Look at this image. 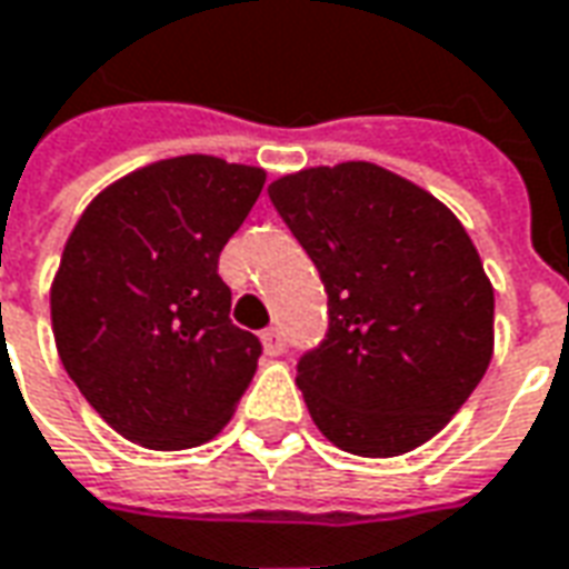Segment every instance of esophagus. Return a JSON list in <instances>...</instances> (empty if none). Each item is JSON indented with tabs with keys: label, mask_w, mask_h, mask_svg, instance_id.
Here are the masks:
<instances>
[{
	"label": "esophagus",
	"mask_w": 569,
	"mask_h": 569,
	"mask_svg": "<svg viewBox=\"0 0 569 569\" xmlns=\"http://www.w3.org/2000/svg\"><path fill=\"white\" fill-rule=\"evenodd\" d=\"M284 346H288V342H284V333H281V330L278 328H269V330H263V349H266V356H281V352H284Z\"/></svg>",
	"instance_id": "1"
}]
</instances>
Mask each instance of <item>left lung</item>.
I'll return each instance as SVG.
<instances>
[{
    "label": "left lung",
    "instance_id": "obj_1",
    "mask_svg": "<svg viewBox=\"0 0 569 569\" xmlns=\"http://www.w3.org/2000/svg\"><path fill=\"white\" fill-rule=\"evenodd\" d=\"M328 291V333L297 361L321 435L356 457H398L435 432L493 356V288L445 204L370 162L269 187Z\"/></svg>",
    "mask_w": 569,
    "mask_h": 569
}]
</instances>
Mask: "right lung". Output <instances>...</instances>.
I'll list each match as a JSON object with an SVG mask.
<instances>
[{
  "mask_svg": "<svg viewBox=\"0 0 569 569\" xmlns=\"http://www.w3.org/2000/svg\"><path fill=\"white\" fill-rule=\"evenodd\" d=\"M263 180L213 156L164 159L103 189L72 229L51 288L54 342L128 441L201 445L251 386L263 346L232 325L217 263Z\"/></svg>",
  "mask_w": 569,
  "mask_h": 569,
  "instance_id": "right-lung-1",
  "label": "right lung"
}]
</instances>
